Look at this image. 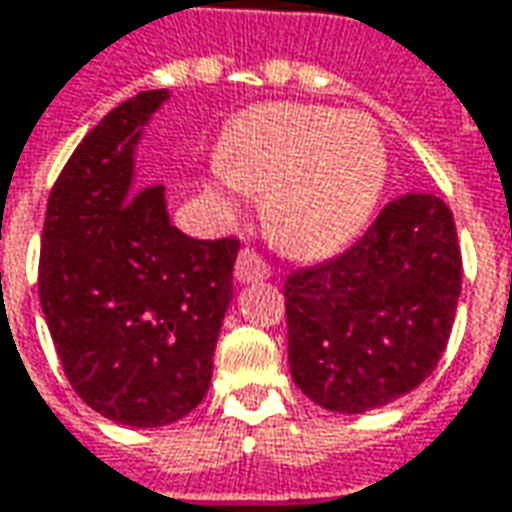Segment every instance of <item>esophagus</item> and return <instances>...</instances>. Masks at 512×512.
I'll list each match as a JSON object with an SVG mask.
<instances>
[{
    "label": "esophagus",
    "mask_w": 512,
    "mask_h": 512,
    "mask_svg": "<svg viewBox=\"0 0 512 512\" xmlns=\"http://www.w3.org/2000/svg\"><path fill=\"white\" fill-rule=\"evenodd\" d=\"M233 276H236V281H242V284H253V281L270 279V267H267L253 250H242V253L236 256Z\"/></svg>",
    "instance_id": "1"
}]
</instances>
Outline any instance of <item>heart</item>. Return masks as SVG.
Segmentation results:
<instances>
[{"mask_svg":"<svg viewBox=\"0 0 512 512\" xmlns=\"http://www.w3.org/2000/svg\"><path fill=\"white\" fill-rule=\"evenodd\" d=\"M375 120L310 104L250 106L225 129L208 197L239 211L262 191V225L284 253L324 259L366 225L386 180Z\"/></svg>","mask_w":512,"mask_h":512,"instance_id":"obj_1","label":"heart"}]
</instances>
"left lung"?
<instances>
[{
	"instance_id": "left-lung-1",
	"label": "left lung",
	"mask_w": 512,
	"mask_h": 512,
	"mask_svg": "<svg viewBox=\"0 0 512 512\" xmlns=\"http://www.w3.org/2000/svg\"><path fill=\"white\" fill-rule=\"evenodd\" d=\"M459 290L451 208L434 194L397 197L346 253L284 281L296 386L338 414L414 392L448 346Z\"/></svg>"
}]
</instances>
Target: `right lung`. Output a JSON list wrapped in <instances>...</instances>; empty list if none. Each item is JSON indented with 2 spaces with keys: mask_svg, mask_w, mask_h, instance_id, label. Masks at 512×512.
Masks as SVG:
<instances>
[{
  "mask_svg": "<svg viewBox=\"0 0 512 512\" xmlns=\"http://www.w3.org/2000/svg\"><path fill=\"white\" fill-rule=\"evenodd\" d=\"M168 101L149 89L112 109L47 200L39 298L75 394L132 428L177 423L211 386L239 239L171 225L163 185L135 183L143 126Z\"/></svg>",
  "mask_w": 512,
  "mask_h": 512,
  "instance_id": "right-lung-1",
  "label": "right lung"
}]
</instances>
